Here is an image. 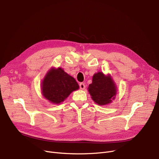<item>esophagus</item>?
<instances>
[{"mask_svg": "<svg viewBox=\"0 0 159 159\" xmlns=\"http://www.w3.org/2000/svg\"><path fill=\"white\" fill-rule=\"evenodd\" d=\"M79 86H80V88L81 89H84L86 88V86L84 83H82V82H81V83L79 84Z\"/></svg>", "mask_w": 159, "mask_h": 159, "instance_id": "obj_1", "label": "esophagus"}]
</instances>
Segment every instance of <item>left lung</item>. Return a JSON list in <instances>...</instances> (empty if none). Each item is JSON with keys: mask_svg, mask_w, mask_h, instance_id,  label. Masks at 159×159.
<instances>
[{"mask_svg": "<svg viewBox=\"0 0 159 159\" xmlns=\"http://www.w3.org/2000/svg\"><path fill=\"white\" fill-rule=\"evenodd\" d=\"M116 86L110 75L106 76L102 72L95 73L92 83L89 85L88 92L92 99L97 104L106 105L115 99Z\"/></svg>", "mask_w": 159, "mask_h": 159, "instance_id": "8db88e82", "label": "left lung"}]
</instances>
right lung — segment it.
I'll return each instance as SVG.
<instances>
[{
    "label": "right lung",
    "mask_w": 159,
    "mask_h": 159,
    "mask_svg": "<svg viewBox=\"0 0 159 159\" xmlns=\"http://www.w3.org/2000/svg\"><path fill=\"white\" fill-rule=\"evenodd\" d=\"M79 88V86L75 79L61 67L51 68L41 83L43 97L54 104L63 102L72 92Z\"/></svg>",
    "instance_id": "obj_1"
}]
</instances>
